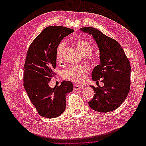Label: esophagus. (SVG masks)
Returning a JSON list of instances; mask_svg holds the SVG:
<instances>
[{
    "label": "esophagus",
    "mask_w": 146,
    "mask_h": 146,
    "mask_svg": "<svg viewBox=\"0 0 146 146\" xmlns=\"http://www.w3.org/2000/svg\"><path fill=\"white\" fill-rule=\"evenodd\" d=\"M83 88V86L82 85H74V89L76 91L80 90L82 89Z\"/></svg>",
    "instance_id": "obj_1"
}]
</instances>
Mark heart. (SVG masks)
<instances>
[{
  "label": "heart",
  "mask_w": 146,
  "mask_h": 146,
  "mask_svg": "<svg viewBox=\"0 0 146 146\" xmlns=\"http://www.w3.org/2000/svg\"><path fill=\"white\" fill-rule=\"evenodd\" d=\"M74 45L82 55H85L88 61L93 64L98 63V59L97 56L91 54L92 46L90 41L85 39H77L74 41ZM64 47L65 44L64 42L60 43L57 47L56 59L59 63L63 60ZM88 72V68L85 65L71 66L64 70L63 76L66 80H70L77 84H80L85 81Z\"/></svg>",
  "instance_id": "b5f03b06"
}]
</instances>
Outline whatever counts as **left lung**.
I'll list each match as a JSON object with an SVG mask.
<instances>
[{"mask_svg": "<svg viewBox=\"0 0 146 146\" xmlns=\"http://www.w3.org/2000/svg\"><path fill=\"white\" fill-rule=\"evenodd\" d=\"M80 30L92 35L99 49L100 63L92 72V80L104 83L103 87L90 86L94 90L88 102L96 111L107 113L117 109L126 99L130 89L131 66L122 47L115 39L98 29L83 27Z\"/></svg>", "mask_w": 146, "mask_h": 146, "instance_id": "8db88e82", "label": "left lung"}]
</instances>
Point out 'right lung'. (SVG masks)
Masks as SVG:
<instances>
[{
    "label": "right lung",
    "instance_id": "right-lung-1",
    "mask_svg": "<svg viewBox=\"0 0 146 146\" xmlns=\"http://www.w3.org/2000/svg\"><path fill=\"white\" fill-rule=\"evenodd\" d=\"M74 30L53 25L44 29L31 44L24 66V86L40 116L55 118L65 110L66 94L73 90L69 81L52 88L48 82L54 77L56 50L62 39Z\"/></svg>",
    "mask_w": 146,
    "mask_h": 146
}]
</instances>
